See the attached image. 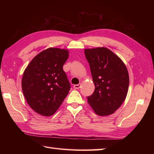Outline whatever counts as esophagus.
I'll return each instance as SVG.
<instances>
[{
  "mask_svg": "<svg viewBox=\"0 0 154 154\" xmlns=\"http://www.w3.org/2000/svg\"><path fill=\"white\" fill-rule=\"evenodd\" d=\"M73 87H74V88H76V89H78V88H80L81 84H80V83H79V84H77V85H74Z\"/></svg>",
  "mask_w": 154,
  "mask_h": 154,
  "instance_id": "1",
  "label": "esophagus"
}]
</instances>
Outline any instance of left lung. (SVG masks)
Segmentation results:
<instances>
[{
	"label": "left lung",
	"instance_id": "obj_1",
	"mask_svg": "<svg viewBox=\"0 0 154 154\" xmlns=\"http://www.w3.org/2000/svg\"><path fill=\"white\" fill-rule=\"evenodd\" d=\"M86 59L94 83L88 103L99 116L113 114L127 96L129 76L125 65L117 55L105 48L86 49Z\"/></svg>",
	"mask_w": 154,
	"mask_h": 154
}]
</instances>
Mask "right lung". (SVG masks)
Segmentation results:
<instances>
[{
  "instance_id": "right-lung-1",
  "label": "right lung",
  "mask_w": 154,
  "mask_h": 154,
  "mask_svg": "<svg viewBox=\"0 0 154 154\" xmlns=\"http://www.w3.org/2000/svg\"><path fill=\"white\" fill-rule=\"evenodd\" d=\"M66 49L51 48L37 54L23 74V94L31 108L44 116L55 113L71 88L63 66Z\"/></svg>"
}]
</instances>
